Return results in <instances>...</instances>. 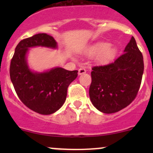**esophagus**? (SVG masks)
I'll return each instance as SVG.
<instances>
[{
	"label": "esophagus",
	"mask_w": 153,
	"mask_h": 153,
	"mask_svg": "<svg viewBox=\"0 0 153 153\" xmlns=\"http://www.w3.org/2000/svg\"><path fill=\"white\" fill-rule=\"evenodd\" d=\"M86 70L84 69V68H80V69H78V75H82V74L86 73Z\"/></svg>",
	"instance_id": "obj_1"
}]
</instances>
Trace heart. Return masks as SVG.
<instances>
[{"label": "heart", "mask_w": 153, "mask_h": 153, "mask_svg": "<svg viewBox=\"0 0 153 153\" xmlns=\"http://www.w3.org/2000/svg\"><path fill=\"white\" fill-rule=\"evenodd\" d=\"M92 54H97V58L101 62H107L112 59L115 54V49L111 47L107 43H100L93 46L89 49Z\"/></svg>", "instance_id": "heart-1"}]
</instances>
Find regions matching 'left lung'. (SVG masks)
<instances>
[{
  "mask_svg": "<svg viewBox=\"0 0 153 153\" xmlns=\"http://www.w3.org/2000/svg\"><path fill=\"white\" fill-rule=\"evenodd\" d=\"M143 69L142 53L132 37L124 53L113 62L92 68L89 93L94 106L110 114L129 105L140 89Z\"/></svg>",
  "mask_w": 153,
  "mask_h": 153,
  "instance_id": "8db88e82",
  "label": "left lung"
}]
</instances>
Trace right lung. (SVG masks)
I'll return each mask as SVG.
<instances>
[{
    "label": "right lung",
    "instance_id": "right-lung-1",
    "mask_svg": "<svg viewBox=\"0 0 153 153\" xmlns=\"http://www.w3.org/2000/svg\"><path fill=\"white\" fill-rule=\"evenodd\" d=\"M37 46L56 48L57 43L46 33L36 34L20 41L11 60L10 78L24 105L41 115H50L64 104L68 86L77 78L78 70L57 67L42 73L32 72L27 64L26 54L28 48Z\"/></svg>",
    "mask_w": 153,
    "mask_h": 153
}]
</instances>
